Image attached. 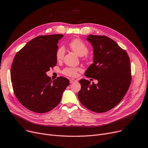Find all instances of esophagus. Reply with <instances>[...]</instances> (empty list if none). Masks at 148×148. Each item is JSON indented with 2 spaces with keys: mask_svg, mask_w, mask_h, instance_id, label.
I'll return each mask as SVG.
<instances>
[{
  "mask_svg": "<svg viewBox=\"0 0 148 148\" xmlns=\"http://www.w3.org/2000/svg\"><path fill=\"white\" fill-rule=\"evenodd\" d=\"M76 82H77V81H76L75 80H74V79H69V82H70V83H73Z\"/></svg>",
  "mask_w": 148,
  "mask_h": 148,
  "instance_id": "obj_1",
  "label": "esophagus"
}]
</instances>
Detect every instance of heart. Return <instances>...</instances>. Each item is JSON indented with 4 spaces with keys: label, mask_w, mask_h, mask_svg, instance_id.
Returning <instances> with one entry per match:
<instances>
[{
    "label": "heart",
    "mask_w": 148,
    "mask_h": 148,
    "mask_svg": "<svg viewBox=\"0 0 148 148\" xmlns=\"http://www.w3.org/2000/svg\"><path fill=\"white\" fill-rule=\"evenodd\" d=\"M69 46L73 51H74L79 56H84L86 55L89 51V49L87 45L80 39H74L69 43ZM65 53V50L64 46H60L58 49L56 53V58L58 60L63 59ZM80 68L66 67L62 70V73L64 75L75 77L77 73L80 71Z\"/></svg>",
    "instance_id": "obj_1"
}]
</instances>
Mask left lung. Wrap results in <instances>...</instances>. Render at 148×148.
Here are the masks:
<instances>
[{
    "label": "left lung",
    "mask_w": 148,
    "mask_h": 148,
    "mask_svg": "<svg viewBox=\"0 0 148 148\" xmlns=\"http://www.w3.org/2000/svg\"><path fill=\"white\" fill-rule=\"evenodd\" d=\"M94 49V63L85 72L95 84L85 79L79 81L80 103L96 113L106 112L117 106L127 92L131 81V64L127 51L106 36H88Z\"/></svg>",
    "instance_id": "8db88e82"
}]
</instances>
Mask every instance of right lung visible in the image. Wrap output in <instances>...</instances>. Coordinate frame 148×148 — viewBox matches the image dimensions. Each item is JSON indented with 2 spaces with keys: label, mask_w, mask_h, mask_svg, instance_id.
Wrapping results in <instances>:
<instances>
[{
  "label": "right lung",
  "mask_w": 148,
  "mask_h": 148,
  "mask_svg": "<svg viewBox=\"0 0 148 148\" xmlns=\"http://www.w3.org/2000/svg\"><path fill=\"white\" fill-rule=\"evenodd\" d=\"M62 34L38 36L17 53L11 68L14 92L28 110L38 113L48 112L60 103L69 84L59 77L53 81L46 73L56 65V50Z\"/></svg>",
  "instance_id": "1"
}]
</instances>
